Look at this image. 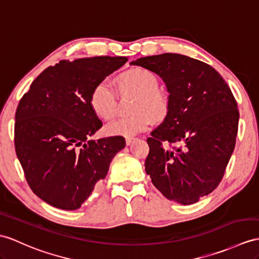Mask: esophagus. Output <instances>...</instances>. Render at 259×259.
I'll return each instance as SVG.
<instances>
[{
    "mask_svg": "<svg viewBox=\"0 0 259 259\" xmlns=\"http://www.w3.org/2000/svg\"><path fill=\"white\" fill-rule=\"evenodd\" d=\"M135 141V138L134 137H126V140H125V142H126V145H127V146H130V145L133 143Z\"/></svg>",
    "mask_w": 259,
    "mask_h": 259,
    "instance_id": "obj_1",
    "label": "esophagus"
}]
</instances>
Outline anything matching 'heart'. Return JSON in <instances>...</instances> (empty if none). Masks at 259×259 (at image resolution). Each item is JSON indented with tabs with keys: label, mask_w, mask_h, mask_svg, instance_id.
Returning <instances> with one entry per match:
<instances>
[{
	"label": "heart",
	"mask_w": 259,
	"mask_h": 259,
	"mask_svg": "<svg viewBox=\"0 0 259 259\" xmlns=\"http://www.w3.org/2000/svg\"><path fill=\"white\" fill-rule=\"evenodd\" d=\"M119 82L126 89L140 94L134 111L136 115L122 117L106 125L105 132L110 136H134L148 130L156 119L167 114L169 101L166 93L158 89V79L147 69L135 68L119 77ZM93 112L101 118L111 121L117 114V93L108 79L101 80L94 85L90 96Z\"/></svg>",
	"instance_id": "b5f03b06"
}]
</instances>
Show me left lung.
Here are the masks:
<instances>
[{
    "mask_svg": "<svg viewBox=\"0 0 259 259\" xmlns=\"http://www.w3.org/2000/svg\"><path fill=\"white\" fill-rule=\"evenodd\" d=\"M165 82L168 112L147 138L145 170L169 200L188 205L211 193L222 179L235 147L239 113L234 96L215 69L179 54L132 61ZM163 141L184 146L166 150Z\"/></svg>",
    "mask_w": 259,
    "mask_h": 259,
    "instance_id": "1",
    "label": "left lung"
}]
</instances>
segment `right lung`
<instances>
[{"instance_id": "1", "label": "right lung", "mask_w": 259, "mask_h": 259, "mask_svg": "<svg viewBox=\"0 0 259 259\" xmlns=\"http://www.w3.org/2000/svg\"><path fill=\"white\" fill-rule=\"evenodd\" d=\"M126 57L61 60L45 69L15 113L17 158L33 192L61 210H77L104 179L125 147L122 136L90 137L102 127L90 104L98 82L121 68Z\"/></svg>"}]
</instances>
